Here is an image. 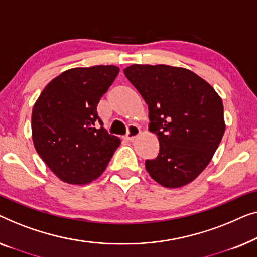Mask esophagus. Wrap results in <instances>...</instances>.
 Returning a JSON list of instances; mask_svg holds the SVG:
<instances>
[{
	"mask_svg": "<svg viewBox=\"0 0 257 257\" xmlns=\"http://www.w3.org/2000/svg\"><path fill=\"white\" fill-rule=\"evenodd\" d=\"M140 133H141V130H140L139 125H136V124H130L129 128H128V133L125 134L124 139L128 140V141H133L134 139H135L136 136H139Z\"/></svg>",
	"mask_w": 257,
	"mask_h": 257,
	"instance_id": "1",
	"label": "esophagus"
}]
</instances>
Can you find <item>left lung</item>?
Here are the masks:
<instances>
[{
	"label": "left lung",
	"instance_id": "8db88e82",
	"mask_svg": "<svg viewBox=\"0 0 257 257\" xmlns=\"http://www.w3.org/2000/svg\"><path fill=\"white\" fill-rule=\"evenodd\" d=\"M124 74L149 108V130L160 154L146 169L160 185L175 189L197 178L225 133L221 97L194 72L170 65L134 64Z\"/></svg>",
	"mask_w": 257,
	"mask_h": 257
}]
</instances>
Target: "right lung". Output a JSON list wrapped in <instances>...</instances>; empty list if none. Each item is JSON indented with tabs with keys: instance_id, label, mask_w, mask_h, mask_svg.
<instances>
[{
	"instance_id": "right-lung-1",
	"label": "right lung",
	"mask_w": 257,
	"mask_h": 257,
	"mask_svg": "<svg viewBox=\"0 0 257 257\" xmlns=\"http://www.w3.org/2000/svg\"><path fill=\"white\" fill-rule=\"evenodd\" d=\"M118 71L114 65L71 68L52 79L34 104L35 149L65 183L85 185L99 178L120 146L121 140L102 127L96 110Z\"/></svg>"
}]
</instances>
